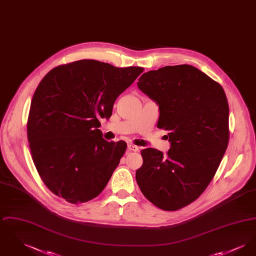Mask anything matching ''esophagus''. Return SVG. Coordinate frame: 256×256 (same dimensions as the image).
<instances>
[{
  "instance_id": "esophagus-1",
  "label": "esophagus",
  "mask_w": 256,
  "mask_h": 256,
  "mask_svg": "<svg viewBox=\"0 0 256 256\" xmlns=\"http://www.w3.org/2000/svg\"><path fill=\"white\" fill-rule=\"evenodd\" d=\"M128 148L130 152H138V150H139V148L137 146H135L134 144H128Z\"/></svg>"
}]
</instances>
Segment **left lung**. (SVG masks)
<instances>
[{
  "label": "left lung",
  "instance_id": "left-lung-1",
  "mask_svg": "<svg viewBox=\"0 0 256 256\" xmlns=\"http://www.w3.org/2000/svg\"><path fill=\"white\" fill-rule=\"evenodd\" d=\"M138 88L158 106V128L168 130L166 156L141 152L136 182L146 198L166 211L190 204L206 189L228 148V102L222 87L194 66H165L143 74Z\"/></svg>",
  "mask_w": 256,
  "mask_h": 256
}]
</instances>
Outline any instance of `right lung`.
Segmentation results:
<instances>
[{
	"mask_svg": "<svg viewBox=\"0 0 256 256\" xmlns=\"http://www.w3.org/2000/svg\"><path fill=\"white\" fill-rule=\"evenodd\" d=\"M143 70L82 60L42 78L30 104L28 140L37 172L54 195L76 204L104 189L126 143L106 141L98 119H110L116 98Z\"/></svg>",
	"mask_w": 256,
	"mask_h": 256,
	"instance_id": "right-lung-1",
	"label": "right lung"
}]
</instances>
